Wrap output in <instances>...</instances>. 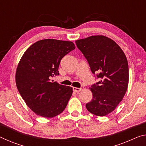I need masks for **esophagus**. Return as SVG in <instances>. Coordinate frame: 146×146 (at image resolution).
Wrapping results in <instances>:
<instances>
[{
    "mask_svg": "<svg viewBox=\"0 0 146 146\" xmlns=\"http://www.w3.org/2000/svg\"><path fill=\"white\" fill-rule=\"evenodd\" d=\"M73 90L75 91V92H76V93H78V92H80V91H81V90H82V88H81L73 87Z\"/></svg>",
    "mask_w": 146,
    "mask_h": 146,
    "instance_id": "1",
    "label": "esophagus"
}]
</instances>
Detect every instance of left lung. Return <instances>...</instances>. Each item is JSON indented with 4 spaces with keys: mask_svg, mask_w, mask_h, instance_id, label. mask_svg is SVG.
Returning a JSON list of instances; mask_svg holds the SVG:
<instances>
[{
    "mask_svg": "<svg viewBox=\"0 0 146 146\" xmlns=\"http://www.w3.org/2000/svg\"><path fill=\"white\" fill-rule=\"evenodd\" d=\"M100 80L90 88L93 98L86 104L92 114L104 117L111 113L124 97L129 82L126 56L112 39L103 35L91 36L75 41Z\"/></svg>",
    "mask_w": 146,
    "mask_h": 146,
    "instance_id": "obj_1",
    "label": "left lung"
}]
</instances>
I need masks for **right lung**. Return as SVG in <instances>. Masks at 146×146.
Returning a JSON list of instances; mask_svg holds the SVG:
<instances>
[{
	"mask_svg": "<svg viewBox=\"0 0 146 146\" xmlns=\"http://www.w3.org/2000/svg\"><path fill=\"white\" fill-rule=\"evenodd\" d=\"M71 41L44 39L24 52L17 68V89L27 106L40 117L53 118L63 111L73 88L51 81L59 75L61 59L73 49Z\"/></svg>",
	"mask_w": 146,
	"mask_h": 146,
	"instance_id": "right-lung-1",
	"label": "right lung"
}]
</instances>
